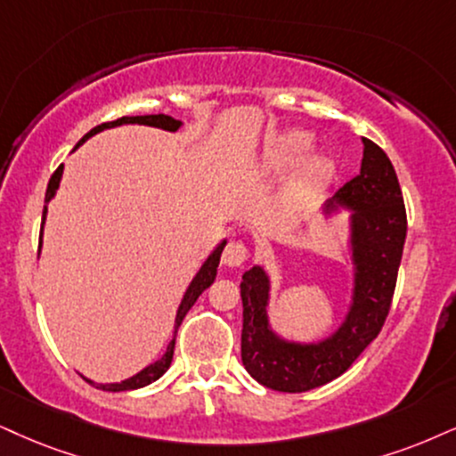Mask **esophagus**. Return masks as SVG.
<instances>
[{
    "label": "esophagus",
    "mask_w": 456,
    "mask_h": 456,
    "mask_svg": "<svg viewBox=\"0 0 456 456\" xmlns=\"http://www.w3.org/2000/svg\"><path fill=\"white\" fill-rule=\"evenodd\" d=\"M247 257H249V249H247L243 243H239V240H232V243H228L226 249H224L222 262L224 266L228 268H239L247 262Z\"/></svg>",
    "instance_id": "obj_1"
}]
</instances>
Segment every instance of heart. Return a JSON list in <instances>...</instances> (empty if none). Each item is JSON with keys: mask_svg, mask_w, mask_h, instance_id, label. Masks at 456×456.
<instances>
[{"mask_svg": "<svg viewBox=\"0 0 456 456\" xmlns=\"http://www.w3.org/2000/svg\"><path fill=\"white\" fill-rule=\"evenodd\" d=\"M314 134L305 128H288L264 143L257 160V177L279 179L289 173L288 182L279 192V207L288 213H305L313 209L328 194L330 185L338 175V162L325 151H313Z\"/></svg>", "mask_w": 456, "mask_h": 456, "instance_id": "b5f03b06", "label": "heart"}]
</instances>
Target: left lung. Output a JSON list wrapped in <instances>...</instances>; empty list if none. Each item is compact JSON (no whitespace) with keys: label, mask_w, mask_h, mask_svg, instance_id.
Segmentation results:
<instances>
[{"label":"left lung","mask_w":456,"mask_h":456,"mask_svg":"<svg viewBox=\"0 0 456 456\" xmlns=\"http://www.w3.org/2000/svg\"><path fill=\"white\" fill-rule=\"evenodd\" d=\"M362 143L359 175L322 209L325 222L346 211L351 296L340 323L323 338H289L273 323V277L266 264H256L240 281V359L268 389L302 393L338 379L379 336L389 313L406 240V209L389 156L370 139L362 137Z\"/></svg>","instance_id":"8db88e82"}]
</instances>
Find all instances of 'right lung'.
<instances>
[{"mask_svg": "<svg viewBox=\"0 0 456 456\" xmlns=\"http://www.w3.org/2000/svg\"><path fill=\"white\" fill-rule=\"evenodd\" d=\"M122 125H143V126H154V128H162V131H168V133H177L179 128H182L183 122L182 120H175L173 116H167V114H150V116H122L118 118V120L114 122H103V125L94 126L91 133H86L84 137L77 142L76 148H73V151H76L80 145L86 142V139H91L93 134H97L101 131H108V128H116V126H122ZM63 165H61L59 168L54 171V175L50 177L48 182V190H46V205H44V216H42V232H39V247H42V239H44V224H46V216H48V202L54 199L56 196V190H59L61 185V179H63ZM228 239H222L219 243L216 245V249L211 251L209 256H207V260L202 262V266L199 268V273L194 274V279L190 281L188 289L183 291L182 296V302H179L177 306V313H175V325H173V338L171 342L167 345V351L165 355L156 359V362H151L150 365H145L143 370H139L137 374H133L131 379L126 380H120V383H94V380L86 379L84 376V380L86 383H91L93 387H99V389L103 391H133V389H142V387L154 383V380H159L162 374L167 372L168 365H171L173 362V351H175V336H177V330L179 325H182L183 317L188 314L190 308L194 306V302L199 300V296L205 291L209 285L216 281V274H217V266H219V257H222V251L224 247H226Z\"/></svg>", "mask_w": 456, "mask_h": 456, "instance_id": "right-lung-1", "label": "right lung"}]
</instances>
